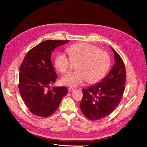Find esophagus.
Here are the masks:
<instances>
[{"instance_id": "esophagus-1", "label": "esophagus", "mask_w": 147, "mask_h": 147, "mask_svg": "<svg viewBox=\"0 0 147 147\" xmlns=\"http://www.w3.org/2000/svg\"><path fill=\"white\" fill-rule=\"evenodd\" d=\"M76 90L74 89V88H69V89H68V91H69V92H73V91H74Z\"/></svg>"}]
</instances>
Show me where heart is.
Segmentation results:
<instances>
[{"mask_svg": "<svg viewBox=\"0 0 147 147\" xmlns=\"http://www.w3.org/2000/svg\"><path fill=\"white\" fill-rule=\"evenodd\" d=\"M69 57L64 52L58 53L55 58V66L61 73H65L70 68L71 60L78 61L76 71L63 77V84L75 87L87 80L94 83L100 80L107 73L111 64L109 55L89 44L81 43L69 46L66 49Z\"/></svg>", "mask_w": 147, "mask_h": 147, "instance_id": "obj_1", "label": "heart"}]
</instances>
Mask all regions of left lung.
Listing matches in <instances>:
<instances>
[{
	"instance_id": "1",
	"label": "left lung",
	"mask_w": 147,
	"mask_h": 147,
	"mask_svg": "<svg viewBox=\"0 0 147 147\" xmlns=\"http://www.w3.org/2000/svg\"><path fill=\"white\" fill-rule=\"evenodd\" d=\"M111 48L114 52L115 63L109 74L96 84L82 90L80 109L91 120L110 115L118 106L124 91L126 73L124 62L117 52Z\"/></svg>"
}]
</instances>
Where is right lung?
<instances>
[{"mask_svg":"<svg viewBox=\"0 0 147 147\" xmlns=\"http://www.w3.org/2000/svg\"><path fill=\"white\" fill-rule=\"evenodd\" d=\"M69 41L42 42L28 52L20 66V95L30 111L36 116L45 117L53 114L67 94L65 87L53 86L50 90L57 78L51 57L55 49Z\"/></svg>","mask_w":147,"mask_h":147,"instance_id":"obj_1","label":"right lung"}]
</instances>
